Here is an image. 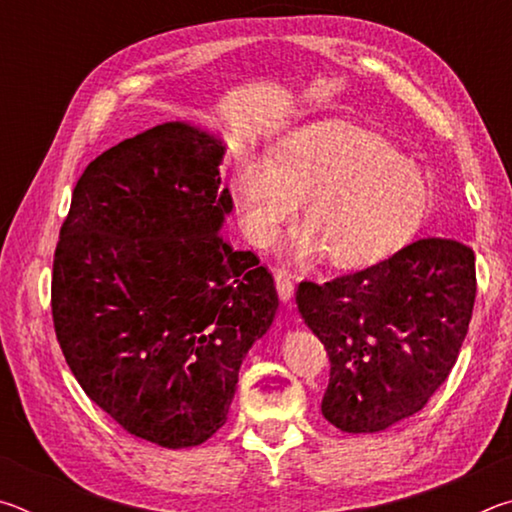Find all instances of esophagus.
<instances>
[{"label":"esophagus","instance_id":"1","mask_svg":"<svg viewBox=\"0 0 512 512\" xmlns=\"http://www.w3.org/2000/svg\"><path fill=\"white\" fill-rule=\"evenodd\" d=\"M275 289H277V296H280L282 302H289L293 298V277L287 271H277L275 273Z\"/></svg>","mask_w":512,"mask_h":512}]
</instances>
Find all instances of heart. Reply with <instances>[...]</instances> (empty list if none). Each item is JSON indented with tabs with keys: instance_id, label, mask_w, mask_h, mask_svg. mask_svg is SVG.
<instances>
[{
	"instance_id": "b5f03b06",
	"label": "heart",
	"mask_w": 512,
	"mask_h": 512,
	"mask_svg": "<svg viewBox=\"0 0 512 512\" xmlns=\"http://www.w3.org/2000/svg\"><path fill=\"white\" fill-rule=\"evenodd\" d=\"M298 203H305V235L296 259L325 253L336 268H357L400 250L420 230L431 187L386 137L323 121L289 137L275 164L253 160L239 173V214L255 244H273Z\"/></svg>"
}]
</instances>
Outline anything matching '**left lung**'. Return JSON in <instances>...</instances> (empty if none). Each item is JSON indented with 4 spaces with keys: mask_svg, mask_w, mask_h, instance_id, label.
<instances>
[{
    "mask_svg": "<svg viewBox=\"0 0 512 512\" xmlns=\"http://www.w3.org/2000/svg\"><path fill=\"white\" fill-rule=\"evenodd\" d=\"M474 296L472 248L443 237L332 282H300L298 311L332 363L325 420L377 433L418 413L454 368Z\"/></svg>",
    "mask_w": 512,
    "mask_h": 512,
    "instance_id": "left-lung-1",
    "label": "left lung"
}]
</instances>
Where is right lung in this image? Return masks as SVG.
<instances>
[{
  "mask_svg": "<svg viewBox=\"0 0 512 512\" xmlns=\"http://www.w3.org/2000/svg\"><path fill=\"white\" fill-rule=\"evenodd\" d=\"M223 155L187 121L112 146L76 183L54 255L69 370L128 433L169 449L223 427L241 363L280 305L255 253L221 237Z\"/></svg>",
  "mask_w": 512,
  "mask_h": 512,
  "instance_id": "add662e5",
  "label": "right lung"
}]
</instances>
